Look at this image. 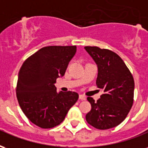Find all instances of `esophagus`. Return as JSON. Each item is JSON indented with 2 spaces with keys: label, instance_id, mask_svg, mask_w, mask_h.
Masks as SVG:
<instances>
[{
  "label": "esophagus",
  "instance_id": "34e87169",
  "mask_svg": "<svg viewBox=\"0 0 148 148\" xmlns=\"http://www.w3.org/2000/svg\"><path fill=\"white\" fill-rule=\"evenodd\" d=\"M79 99L82 101H85V100H86V97L84 95H79Z\"/></svg>",
  "mask_w": 148,
  "mask_h": 148
}]
</instances>
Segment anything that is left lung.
Wrapping results in <instances>:
<instances>
[{"instance_id":"left-lung-1","label":"left lung","mask_w":148,"mask_h":148,"mask_svg":"<svg viewBox=\"0 0 148 148\" xmlns=\"http://www.w3.org/2000/svg\"><path fill=\"white\" fill-rule=\"evenodd\" d=\"M97 65L96 84L104 93L96 102L87 97L91 110L86 116L88 124L105 130L117 126L126 118L133 104L135 83L132 74L115 52L97 47H85Z\"/></svg>"}]
</instances>
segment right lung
<instances>
[{
	"label": "right lung",
	"mask_w": 148,
	"mask_h": 148,
	"mask_svg": "<svg viewBox=\"0 0 148 148\" xmlns=\"http://www.w3.org/2000/svg\"><path fill=\"white\" fill-rule=\"evenodd\" d=\"M77 51L76 46H49L27 58L18 74L16 97L27 119L42 128H51L64 121L78 94L57 93L55 83L65 74Z\"/></svg>",
	"instance_id": "1"
}]
</instances>
